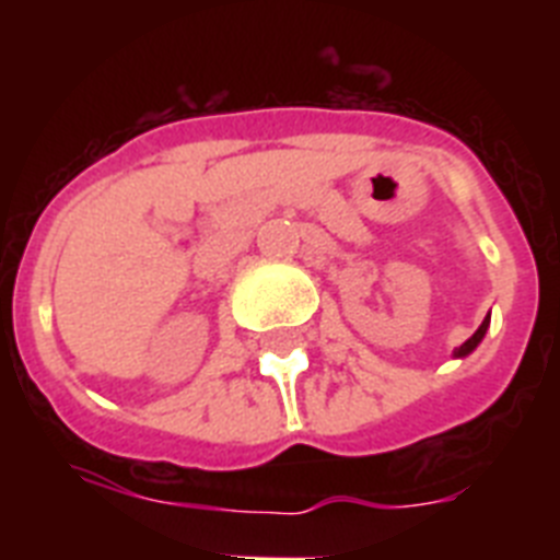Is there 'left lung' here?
Segmentation results:
<instances>
[{"mask_svg":"<svg viewBox=\"0 0 560 560\" xmlns=\"http://www.w3.org/2000/svg\"><path fill=\"white\" fill-rule=\"evenodd\" d=\"M488 323H491V316H486V319H482V325H479L477 328V334H474V337H470V340H465L459 346V349L453 351V358H468L470 351L477 349L479 342H482V337H486V331H488Z\"/></svg>","mask_w":560,"mask_h":560,"instance_id":"8db88e82","label":"left lung"}]
</instances>
